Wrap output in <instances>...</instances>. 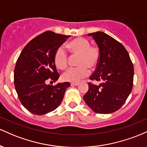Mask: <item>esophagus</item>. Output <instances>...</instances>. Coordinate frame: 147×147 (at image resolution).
<instances>
[{
	"instance_id": "obj_1",
	"label": "esophagus",
	"mask_w": 147,
	"mask_h": 147,
	"mask_svg": "<svg viewBox=\"0 0 147 147\" xmlns=\"http://www.w3.org/2000/svg\"><path fill=\"white\" fill-rule=\"evenodd\" d=\"M78 82H71V86H78Z\"/></svg>"
}]
</instances>
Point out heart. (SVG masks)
<instances>
[{
	"instance_id": "heart-1",
	"label": "heart",
	"mask_w": 147,
	"mask_h": 147,
	"mask_svg": "<svg viewBox=\"0 0 147 147\" xmlns=\"http://www.w3.org/2000/svg\"><path fill=\"white\" fill-rule=\"evenodd\" d=\"M72 56H78L76 68L69 69L62 75L64 81L77 82L85 78L91 70L94 69L100 60V50L96 46H91L87 39L76 38L68 44ZM54 63L60 69H65L68 65L69 57L63 47L57 48L53 57Z\"/></svg>"
}]
</instances>
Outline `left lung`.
<instances>
[{
  "mask_svg": "<svg viewBox=\"0 0 147 147\" xmlns=\"http://www.w3.org/2000/svg\"><path fill=\"white\" fill-rule=\"evenodd\" d=\"M88 35L92 36L100 50L99 62L90 79L100 83L89 82L83 99L95 113H114L122 106L131 92L133 63L124 47L110 35L100 31Z\"/></svg>",
  "mask_w": 147,
  "mask_h": 147,
  "instance_id": "8db88e82",
  "label": "left lung"
}]
</instances>
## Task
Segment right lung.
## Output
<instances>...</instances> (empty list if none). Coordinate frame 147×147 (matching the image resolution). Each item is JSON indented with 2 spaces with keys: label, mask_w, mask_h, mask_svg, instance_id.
<instances>
[{
  "label": "right lung",
  "mask_w": 147,
  "mask_h": 147,
  "mask_svg": "<svg viewBox=\"0 0 147 147\" xmlns=\"http://www.w3.org/2000/svg\"><path fill=\"white\" fill-rule=\"evenodd\" d=\"M69 35L43 32L32 39L21 51L14 71V86L21 103L31 113L45 115L53 111L62 101L68 82L53 86L47 85L49 78H59L54 54Z\"/></svg>",
  "instance_id": "obj_1"
}]
</instances>
